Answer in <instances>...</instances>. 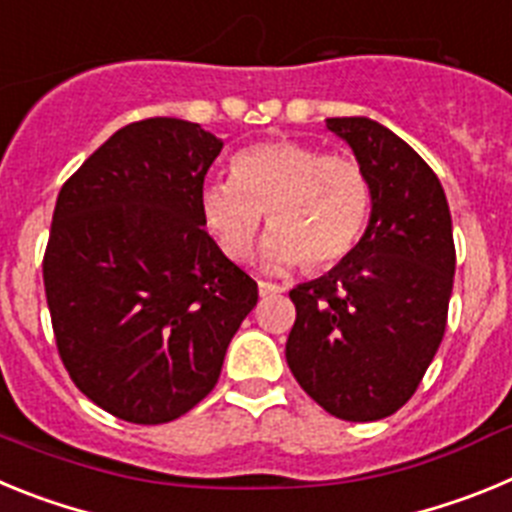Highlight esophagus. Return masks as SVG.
I'll list each match as a JSON object with an SVG mask.
<instances>
[{
  "label": "esophagus",
  "instance_id": "34e87169",
  "mask_svg": "<svg viewBox=\"0 0 512 512\" xmlns=\"http://www.w3.org/2000/svg\"><path fill=\"white\" fill-rule=\"evenodd\" d=\"M282 292V287H277V284H271V282H259V295L261 297H274Z\"/></svg>",
  "mask_w": 512,
  "mask_h": 512
}]
</instances>
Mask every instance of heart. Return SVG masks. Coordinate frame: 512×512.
<instances>
[{
    "label": "heart",
    "instance_id": "heart-1",
    "mask_svg": "<svg viewBox=\"0 0 512 512\" xmlns=\"http://www.w3.org/2000/svg\"><path fill=\"white\" fill-rule=\"evenodd\" d=\"M369 202V182L354 158L271 140L235 153L230 182L202 187L200 215L230 261L251 256L266 215L271 230L261 266L282 274L305 261L310 269L338 264L361 238Z\"/></svg>",
    "mask_w": 512,
    "mask_h": 512
}]
</instances>
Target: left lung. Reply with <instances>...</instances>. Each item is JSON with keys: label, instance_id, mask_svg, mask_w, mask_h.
<instances>
[{"label": "left lung", "instance_id": "1", "mask_svg": "<svg viewBox=\"0 0 512 512\" xmlns=\"http://www.w3.org/2000/svg\"><path fill=\"white\" fill-rule=\"evenodd\" d=\"M372 194L364 235L328 274L297 284L287 364L325 413H397L441 346L454 289V230L431 166L369 117H328Z\"/></svg>", "mask_w": 512, "mask_h": 512}]
</instances>
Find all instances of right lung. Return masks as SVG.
Segmentation results:
<instances>
[{"label":"right lung","mask_w":512,"mask_h":512,"mask_svg":"<svg viewBox=\"0 0 512 512\" xmlns=\"http://www.w3.org/2000/svg\"><path fill=\"white\" fill-rule=\"evenodd\" d=\"M220 151L197 122L151 117L110 135L58 194L43 259L58 354L128 423H169L205 400L259 300L202 223Z\"/></svg>","instance_id":"obj_1"}]
</instances>
